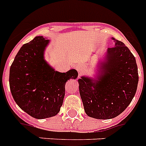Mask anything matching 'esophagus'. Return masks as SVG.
Returning <instances> with one entry per match:
<instances>
[{"mask_svg": "<svg viewBox=\"0 0 146 146\" xmlns=\"http://www.w3.org/2000/svg\"><path fill=\"white\" fill-rule=\"evenodd\" d=\"M76 70L78 71L79 75H80L86 71V66L83 64H78L76 66Z\"/></svg>", "mask_w": 146, "mask_h": 146, "instance_id": "esophagus-1", "label": "esophagus"}]
</instances>
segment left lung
<instances>
[{"label":"left lung","mask_w":146,"mask_h":146,"mask_svg":"<svg viewBox=\"0 0 146 146\" xmlns=\"http://www.w3.org/2000/svg\"><path fill=\"white\" fill-rule=\"evenodd\" d=\"M98 64L96 78L82 76L79 91L86 114L92 118L109 119L120 114L131 103L137 88L136 60L125 44L116 40Z\"/></svg>","instance_id":"obj_1"}]
</instances>
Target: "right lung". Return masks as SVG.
I'll return each instance as SVG.
<instances>
[{
	"instance_id": "add662e5",
	"label": "right lung",
	"mask_w": 146,
	"mask_h": 146,
	"mask_svg": "<svg viewBox=\"0 0 146 146\" xmlns=\"http://www.w3.org/2000/svg\"><path fill=\"white\" fill-rule=\"evenodd\" d=\"M50 40L37 36L20 48L9 70V86L17 106L36 119L58 114L63 103L65 85L76 79L75 69L54 70L45 60Z\"/></svg>"
}]
</instances>
